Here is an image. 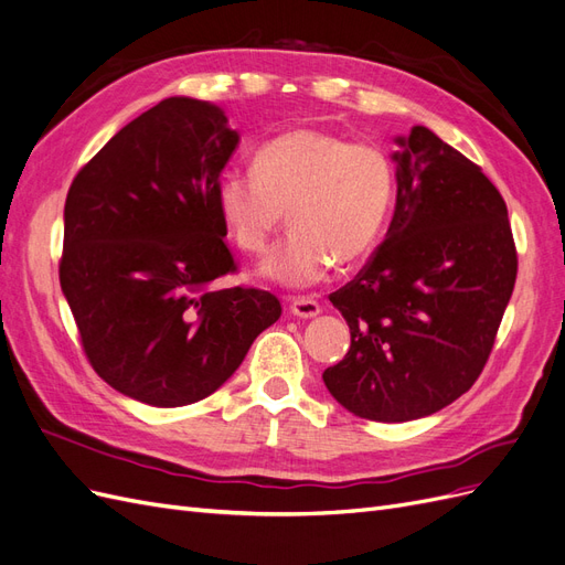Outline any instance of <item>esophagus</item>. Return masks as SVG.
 <instances>
[{
  "label": "esophagus",
  "instance_id": "esophagus-1",
  "mask_svg": "<svg viewBox=\"0 0 565 565\" xmlns=\"http://www.w3.org/2000/svg\"><path fill=\"white\" fill-rule=\"evenodd\" d=\"M289 313L297 318H316L320 313V303L311 297H299L289 303Z\"/></svg>",
  "mask_w": 565,
  "mask_h": 565
}]
</instances>
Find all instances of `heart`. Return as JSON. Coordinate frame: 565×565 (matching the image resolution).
Listing matches in <instances>:
<instances>
[{"mask_svg": "<svg viewBox=\"0 0 565 565\" xmlns=\"http://www.w3.org/2000/svg\"><path fill=\"white\" fill-rule=\"evenodd\" d=\"M396 195V174L374 143L313 127L285 131L254 152L249 172H226L216 207L237 247L259 254L285 224V241L262 262L264 278L311 287L337 264L377 245Z\"/></svg>", "mask_w": 565, "mask_h": 565, "instance_id": "obj_1", "label": "heart"}]
</instances>
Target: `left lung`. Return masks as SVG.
<instances>
[{"instance_id":"8db88e82","label":"left lung","mask_w":565,"mask_h":565,"mask_svg":"<svg viewBox=\"0 0 565 565\" xmlns=\"http://www.w3.org/2000/svg\"><path fill=\"white\" fill-rule=\"evenodd\" d=\"M396 143V210L372 259L330 295L351 349L322 372L337 403L372 422L434 415L473 386L519 268L507 204L481 167L426 127Z\"/></svg>"}]
</instances>
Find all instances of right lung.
<instances>
[{"label":"right lung","mask_w":565,"mask_h":565,"mask_svg":"<svg viewBox=\"0 0 565 565\" xmlns=\"http://www.w3.org/2000/svg\"><path fill=\"white\" fill-rule=\"evenodd\" d=\"M218 106L172 96L119 129L65 198L61 289L98 377L156 407L207 398L282 313L235 270L216 183L237 148Z\"/></svg>","instance_id":"obj_1"}]
</instances>
